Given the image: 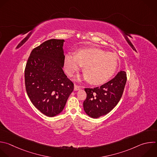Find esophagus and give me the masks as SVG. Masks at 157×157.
<instances>
[{
    "mask_svg": "<svg viewBox=\"0 0 157 157\" xmlns=\"http://www.w3.org/2000/svg\"><path fill=\"white\" fill-rule=\"evenodd\" d=\"M81 88V87L79 86H78V85H76V84H75V85H74V90H79Z\"/></svg>",
    "mask_w": 157,
    "mask_h": 157,
    "instance_id": "34e87169",
    "label": "esophagus"
}]
</instances>
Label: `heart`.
<instances>
[{"mask_svg": "<svg viewBox=\"0 0 157 157\" xmlns=\"http://www.w3.org/2000/svg\"><path fill=\"white\" fill-rule=\"evenodd\" d=\"M65 68L70 76H73L84 66V78L92 84H101L114 75L118 59L114 53L98 48H82L76 54H67L65 57Z\"/></svg>", "mask_w": 157, "mask_h": 157, "instance_id": "b5f03b06", "label": "heart"}]
</instances>
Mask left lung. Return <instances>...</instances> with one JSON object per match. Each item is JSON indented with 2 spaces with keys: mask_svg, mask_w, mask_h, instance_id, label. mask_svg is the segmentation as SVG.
I'll list each match as a JSON object with an SVG mask.
<instances>
[{
  "mask_svg": "<svg viewBox=\"0 0 157 157\" xmlns=\"http://www.w3.org/2000/svg\"><path fill=\"white\" fill-rule=\"evenodd\" d=\"M126 81V73L120 71L114 78L100 87L85 88L87 97L83 107L86 113L97 118L112 111L122 97Z\"/></svg>",
  "mask_w": 157,
  "mask_h": 157,
  "instance_id": "1",
  "label": "left lung"
}]
</instances>
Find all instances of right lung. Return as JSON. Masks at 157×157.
I'll use <instances>...</instances> for the list:
<instances>
[{"mask_svg":"<svg viewBox=\"0 0 157 157\" xmlns=\"http://www.w3.org/2000/svg\"><path fill=\"white\" fill-rule=\"evenodd\" d=\"M63 39L45 41L31 52L25 70L27 94L34 107L44 115L60 113L74 89L64 73Z\"/></svg>","mask_w":157,"mask_h":157,"instance_id":"right-lung-1","label":"right lung"}]
</instances>
